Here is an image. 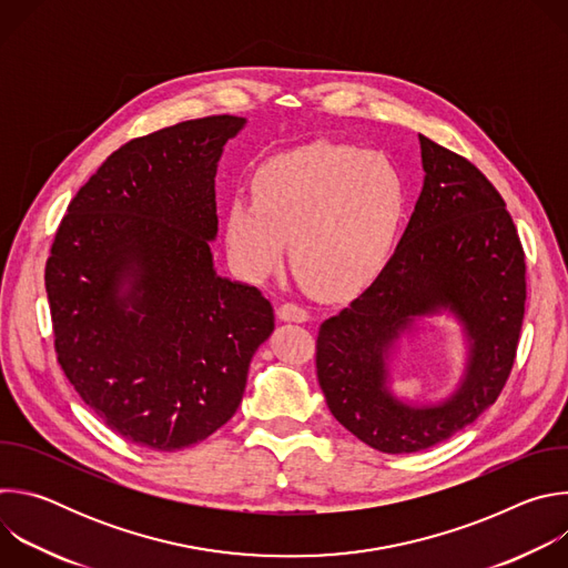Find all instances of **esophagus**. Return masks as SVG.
I'll return each instance as SVG.
<instances>
[{
  "instance_id": "obj_1",
  "label": "esophagus",
  "mask_w": 568,
  "mask_h": 568,
  "mask_svg": "<svg viewBox=\"0 0 568 568\" xmlns=\"http://www.w3.org/2000/svg\"><path fill=\"white\" fill-rule=\"evenodd\" d=\"M276 314H278L281 321H294V323H303V321L310 318L307 310H303V307L296 305V303H283V305L276 310Z\"/></svg>"
}]
</instances>
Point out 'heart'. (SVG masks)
Returning <instances> with one entry per match:
<instances>
[{
  "label": "heart",
  "instance_id": "obj_1",
  "mask_svg": "<svg viewBox=\"0 0 568 568\" xmlns=\"http://www.w3.org/2000/svg\"><path fill=\"white\" fill-rule=\"evenodd\" d=\"M254 200L235 197L226 247L252 281L285 261L301 283L331 298L368 290L388 267L407 213V180L382 152L314 141L283 152L254 175Z\"/></svg>",
  "mask_w": 568,
  "mask_h": 568
}]
</instances>
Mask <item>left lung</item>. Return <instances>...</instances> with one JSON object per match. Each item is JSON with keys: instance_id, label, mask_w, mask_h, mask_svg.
<instances>
[{"instance_id": "left-lung-1", "label": "left lung", "mask_w": 568, "mask_h": 568, "mask_svg": "<svg viewBox=\"0 0 568 568\" xmlns=\"http://www.w3.org/2000/svg\"><path fill=\"white\" fill-rule=\"evenodd\" d=\"M418 139L425 182L388 267L316 337L331 414L384 454L429 449L497 402L526 310V261L506 202L465 156ZM438 313L462 326L464 377L440 403H404L389 390V357L420 317Z\"/></svg>"}]
</instances>
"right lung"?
<instances>
[{"instance_id":"add662e5","label":"right lung","mask_w":568,"mask_h":568,"mask_svg":"<svg viewBox=\"0 0 568 568\" xmlns=\"http://www.w3.org/2000/svg\"><path fill=\"white\" fill-rule=\"evenodd\" d=\"M247 119L220 114L112 152L62 217L44 285L58 362L121 438L178 452L237 409L274 307L215 272V173Z\"/></svg>"}]
</instances>
